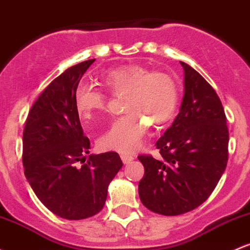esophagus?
I'll list each match as a JSON object with an SVG mask.
<instances>
[{
    "instance_id": "34e87169",
    "label": "esophagus",
    "mask_w": 250,
    "mask_h": 250,
    "mask_svg": "<svg viewBox=\"0 0 250 250\" xmlns=\"http://www.w3.org/2000/svg\"><path fill=\"white\" fill-rule=\"evenodd\" d=\"M121 159H122L123 164L125 165V164H129L134 160V156L130 154H121Z\"/></svg>"
}]
</instances>
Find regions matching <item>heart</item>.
Listing matches in <instances>:
<instances>
[{"instance_id":"obj_1","label":"heart","mask_w":250,"mask_h":250,"mask_svg":"<svg viewBox=\"0 0 250 250\" xmlns=\"http://www.w3.org/2000/svg\"><path fill=\"white\" fill-rule=\"evenodd\" d=\"M103 84L111 94H125L123 111L97 140L101 150L130 153L141 145L148 122L161 125L173 116L178 103L174 79L164 72H149L141 66H123L109 71ZM102 90L81 84L76 90L77 112L83 120H92L105 109Z\"/></svg>"}]
</instances>
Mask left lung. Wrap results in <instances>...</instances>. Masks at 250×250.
<instances>
[{"mask_svg": "<svg viewBox=\"0 0 250 250\" xmlns=\"http://www.w3.org/2000/svg\"><path fill=\"white\" fill-rule=\"evenodd\" d=\"M180 65L183 102L171 127L156 141L160 156H138L145 167L140 199L164 216L182 215L207 201L228 163L229 131L221 100L193 67Z\"/></svg>", "mask_w": 250, "mask_h": 250, "instance_id": "8db88e82", "label": "left lung"}]
</instances>
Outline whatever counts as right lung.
Wrapping results in <instances>:
<instances>
[{"label": "right lung", "instance_id": "right-lung-1", "mask_svg": "<svg viewBox=\"0 0 250 250\" xmlns=\"http://www.w3.org/2000/svg\"><path fill=\"white\" fill-rule=\"evenodd\" d=\"M94 62H79L57 77L33 104L23 129L22 163L32 190L54 215L71 221L103 209L109 184L123 166L116 152L85 156L90 140L84 136L75 94Z\"/></svg>", "mask_w": 250, "mask_h": 250}]
</instances>
